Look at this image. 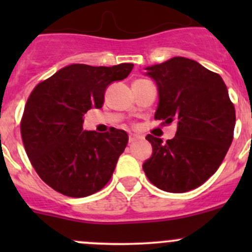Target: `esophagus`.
Listing matches in <instances>:
<instances>
[{
	"label": "esophagus",
	"instance_id": "34e87169",
	"mask_svg": "<svg viewBox=\"0 0 252 252\" xmlns=\"http://www.w3.org/2000/svg\"><path fill=\"white\" fill-rule=\"evenodd\" d=\"M140 139V136L136 135V134H129V142H135Z\"/></svg>",
	"mask_w": 252,
	"mask_h": 252
}]
</instances>
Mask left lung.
<instances>
[{"label": "left lung", "instance_id": "8db88e82", "mask_svg": "<svg viewBox=\"0 0 252 252\" xmlns=\"http://www.w3.org/2000/svg\"><path fill=\"white\" fill-rule=\"evenodd\" d=\"M158 88L155 119L161 126L177 124L166 142L149 134L152 156L142 164L158 189L185 192L216 173L233 141L235 108L220 74L196 61L173 57L146 68Z\"/></svg>", "mask_w": 252, "mask_h": 252}]
</instances>
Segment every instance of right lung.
Listing matches in <instances>:
<instances>
[{
	"label": "right lung",
	"mask_w": 252,
	"mask_h": 252,
	"mask_svg": "<svg viewBox=\"0 0 252 252\" xmlns=\"http://www.w3.org/2000/svg\"><path fill=\"white\" fill-rule=\"evenodd\" d=\"M134 64H70L37 84L20 121L25 151L39 177L56 191L85 197L110 182L128 134L83 131V116L101 108L106 88L130 74Z\"/></svg>",
	"instance_id": "obj_1"
}]
</instances>
